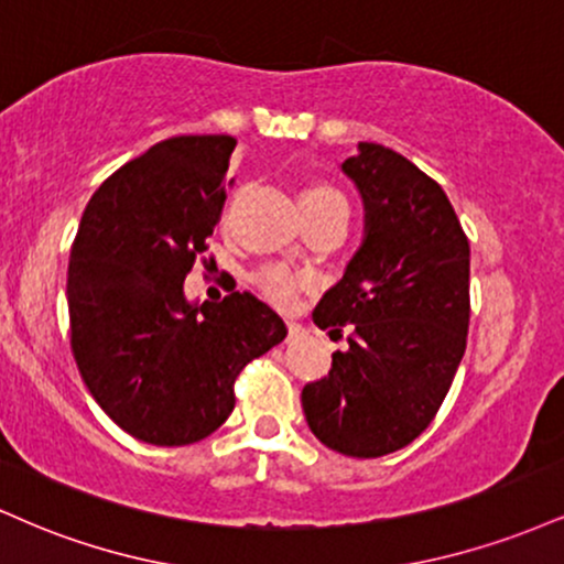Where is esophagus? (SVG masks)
<instances>
[{
	"mask_svg": "<svg viewBox=\"0 0 564 564\" xmlns=\"http://www.w3.org/2000/svg\"><path fill=\"white\" fill-rule=\"evenodd\" d=\"M304 334V328L300 326V323L289 321V339H300V336Z\"/></svg>",
	"mask_w": 564,
	"mask_h": 564,
	"instance_id": "34e87169",
	"label": "esophagus"
}]
</instances>
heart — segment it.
I'll list each match as a JSON object with an SVG mask.
<instances>
[{
    "instance_id": "1",
    "label": "heart",
    "mask_w": 564,
    "mask_h": 564,
    "mask_svg": "<svg viewBox=\"0 0 564 564\" xmlns=\"http://www.w3.org/2000/svg\"><path fill=\"white\" fill-rule=\"evenodd\" d=\"M300 206H345V198L328 185H310L300 193ZM257 281H260V289L264 294H268L275 304H281V307L294 304L296 294H300L302 289V283L281 268H268L264 273H260Z\"/></svg>"
}]
</instances>
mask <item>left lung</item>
Returning a JSON list of instances; mask_svg holds the SVG:
<instances>
[{
	"label": "left lung",
	"mask_w": 564,
	"mask_h": 564,
	"mask_svg": "<svg viewBox=\"0 0 564 564\" xmlns=\"http://www.w3.org/2000/svg\"><path fill=\"white\" fill-rule=\"evenodd\" d=\"M341 172L360 191L364 243L313 321L341 336L328 377L302 390L326 448L377 458L405 448L443 405L469 332V241L448 196L416 164L358 142Z\"/></svg>",
	"instance_id": "left-lung-1"
}]
</instances>
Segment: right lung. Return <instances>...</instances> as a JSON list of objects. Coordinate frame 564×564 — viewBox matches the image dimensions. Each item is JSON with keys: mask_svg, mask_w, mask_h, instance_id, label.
<instances>
[{"mask_svg": "<svg viewBox=\"0 0 564 564\" xmlns=\"http://www.w3.org/2000/svg\"><path fill=\"white\" fill-rule=\"evenodd\" d=\"M230 134H180L95 191L68 260L70 352L97 405L151 445L209 437L236 405L238 373L286 339L249 291L187 302L228 193Z\"/></svg>", "mask_w": 564, "mask_h": 564, "instance_id": "1", "label": "right lung"}]
</instances>
